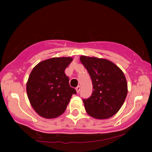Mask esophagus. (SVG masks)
Returning a JSON list of instances; mask_svg holds the SVG:
<instances>
[{
	"label": "esophagus",
	"instance_id": "1",
	"mask_svg": "<svg viewBox=\"0 0 152 152\" xmlns=\"http://www.w3.org/2000/svg\"><path fill=\"white\" fill-rule=\"evenodd\" d=\"M76 90L77 93H79V91H80V86H78L76 87Z\"/></svg>",
	"mask_w": 152,
	"mask_h": 152
}]
</instances>
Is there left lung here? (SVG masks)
<instances>
[{
  "label": "left lung",
  "instance_id": "left-lung-1",
  "mask_svg": "<svg viewBox=\"0 0 152 152\" xmlns=\"http://www.w3.org/2000/svg\"><path fill=\"white\" fill-rule=\"evenodd\" d=\"M80 60L93 84L91 96L83 99L86 112L99 119L111 117L121 109L127 95V83L123 71L106 59L82 56Z\"/></svg>",
  "mask_w": 152,
  "mask_h": 152
}]
</instances>
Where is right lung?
<instances>
[{
  "label": "right lung",
  "instance_id": "add662e5",
  "mask_svg": "<svg viewBox=\"0 0 152 152\" xmlns=\"http://www.w3.org/2000/svg\"><path fill=\"white\" fill-rule=\"evenodd\" d=\"M70 57L52 58L34 68L26 85L29 101L42 117H58L65 111L75 88L69 85L65 69L72 61Z\"/></svg>",
  "mask_w": 152,
  "mask_h": 152
}]
</instances>
